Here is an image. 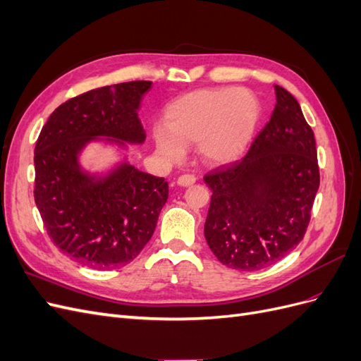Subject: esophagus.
<instances>
[{"mask_svg":"<svg viewBox=\"0 0 361 361\" xmlns=\"http://www.w3.org/2000/svg\"><path fill=\"white\" fill-rule=\"evenodd\" d=\"M195 182L194 174H182V176L178 178V185L179 187H190Z\"/></svg>","mask_w":361,"mask_h":361,"instance_id":"obj_1","label":"esophagus"}]
</instances>
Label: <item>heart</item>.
<instances>
[{
    "label": "heart",
    "instance_id": "heart-1",
    "mask_svg": "<svg viewBox=\"0 0 361 361\" xmlns=\"http://www.w3.org/2000/svg\"><path fill=\"white\" fill-rule=\"evenodd\" d=\"M260 114L257 96L247 89L218 87L191 92L169 106V128H155L154 140L159 154L170 162L180 161L185 146L195 143L206 161L232 162L250 146Z\"/></svg>",
    "mask_w": 361,
    "mask_h": 361
}]
</instances>
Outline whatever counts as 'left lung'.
<instances>
[{"label":"left lung","mask_w":361,"mask_h":361,"mask_svg":"<svg viewBox=\"0 0 361 361\" xmlns=\"http://www.w3.org/2000/svg\"><path fill=\"white\" fill-rule=\"evenodd\" d=\"M276 97L248 154L203 178L212 190L206 243L238 271L269 267L301 243L319 188L313 130L288 90L276 85Z\"/></svg>","instance_id":"1"}]
</instances>
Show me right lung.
Returning <instances> with one entry per match:
<instances>
[{
  "mask_svg": "<svg viewBox=\"0 0 361 361\" xmlns=\"http://www.w3.org/2000/svg\"><path fill=\"white\" fill-rule=\"evenodd\" d=\"M150 87V81L120 82L72 97L56 108L37 138L36 206L52 243L85 267L114 269L135 259L169 199L164 178L126 159L104 174L80 164L92 141L120 149L145 143L138 110Z\"/></svg>",
  "mask_w": 361,
  "mask_h": 361,
  "instance_id": "right-lung-1",
  "label": "right lung"
}]
</instances>
